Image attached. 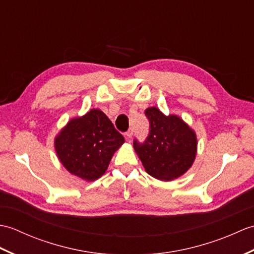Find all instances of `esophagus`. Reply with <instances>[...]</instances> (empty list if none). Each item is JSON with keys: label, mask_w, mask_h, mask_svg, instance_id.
Listing matches in <instances>:
<instances>
[{"label": "esophagus", "mask_w": 254, "mask_h": 254, "mask_svg": "<svg viewBox=\"0 0 254 254\" xmlns=\"http://www.w3.org/2000/svg\"><path fill=\"white\" fill-rule=\"evenodd\" d=\"M132 136H133V130H132V128H130V130H128V131L126 133V137H127V139H130Z\"/></svg>", "instance_id": "1"}]
</instances>
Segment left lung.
I'll return each instance as SVG.
<instances>
[{"label": "left lung", "instance_id": "left-lung-1", "mask_svg": "<svg viewBox=\"0 0 254 254\" xmlns=\"http://www.w3.org/2000/svg\"><path fill=\"white\" fill-rule=\"evenodd\" d=\"M149 134L143 144L134 139V150L145 171L160 181H171L191 168L197 153V138L189 124L176 115L166 116L158 108L145 110Z\"/></svg>", "mask_w": 254, "mask_h": 254}]
</instances>
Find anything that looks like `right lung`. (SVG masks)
Returning a JSON list of instances; mask_svg holds the SVG:
<instances>
[{
    "instance_id": "obj_1",
    "label": "right lung",
    "mask_w": 254,
    "mask_h": 254,
    "mask_svg": "<svg viewBox=\"0 0 254 254\" xmlns=\"http://www.w3.org/2000/svg\"><path fill=\"white\" fill-rule=\"evenodd\" d=\"M124 137L99 109L73 118L55 138L59 160L69 174L84 181H95L105 174Z\"/></svg>"
}]
</instances>
